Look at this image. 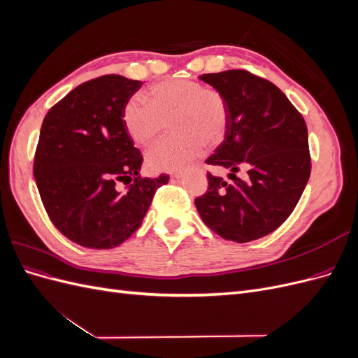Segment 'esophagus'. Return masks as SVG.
<instances>
[{
    "label": "esophagus",
    "mask_w": 358,
    "mask_h": 358,
    "mask_svg": "<svg viewBox=\"0 0 358 358\" xmlns=\"http://www.w3.org/2000/svg\"><path fill=\"white\" fill-rule=\"evenodd\" d=\"M183 176V173L182 171H178V173H173L171 175V178H175V179H180Z\"/></svg>",
    "instance_id": "1"
}]
</instances>
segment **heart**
<instances>
[{"mask_svg":"<svg viewBox=\"0 0 358 358\" xmlns=\"http://www.w3.org/2000/svg\"><path fill=\"white\" fill-rule=\"evenodd\" d=\"M146 101L131 96L122 107V124L134 143L146 146L162 133L170 117L173 136L159 140L146 154L152 171H179L196 161L204 145L222 142L229 127L224 94L188 79H170L148 88Z\"/></svg>","mask_w":358,"mask_h":358,"instance_id":"heart-1","label":"heart"}]
</instances>
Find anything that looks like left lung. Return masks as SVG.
<instances>
[{
    "mask_svg": "<svg viewBox=\"0 0 358 358\" xmlns=\"http://www.w3.org/2000/svg\"><path fill=\"white\" fill-rule=\"evenodd\" d=\"M200 79L229 103L225 138L206 162L231 173L222 179L208 171V191L194 203L204 224L225 241L262 239L285 222L309 180L306 122L276 85L248 70Z\"/></svg>",
    "mask_w": 358,
    "mask_h": 358,
    "instance_id": "1",
    "label": "left lung"
}]
</instances>
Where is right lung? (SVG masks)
I'll return each instance as SVG.
<instances>
[{
	"mask_svg": "<svg viewBox=\"0 0 358 358\" xmlns=\"http://www.w3.org/2000/svg\"><path fill=\"white\" fill-rule=\"evenodd\" d=\"M140 85L100 76L70 91L43 119L32 167L37 188L53 225L80 246L121 245L169 182L167 175H138L143 157L122 124V107Z\"/></svg>",
	"mask_w": 358,
	"mask_h": 358,
	"instance_id": "add662e5",
	"label": "right lung"
}]
</instances>
